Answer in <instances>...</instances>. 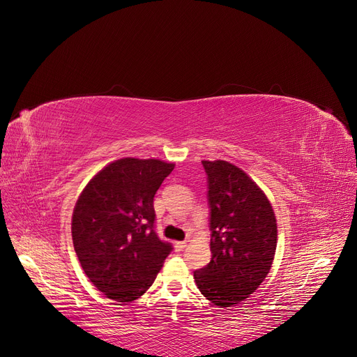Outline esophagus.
Returning a JSON list of instances; mask_svg holds the SVG:
<instances>
[{
  "instance_id": "esophagus-1",
  "label": "esophagus",
  "mask_w": 357,
  "mask_h": 357,
  "mask_svg": "<svg viewBox=\"0 0 357 357\" xmlns=\"http://www.w3.org/2000/svg\"><path fill=\"white\" fill-rule=\"evenodd\" d=\"M186 245H188V243H186V241H176V243H174L176 250H178V252H181L183 248H186Z\"/></svg>"
}]
</instances>
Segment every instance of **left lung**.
<instances>
[{"label": "left lung", "mask_w": 357, "mask_h": 357, "mask_svg": "<svg viewBox=\"0 0 357 357\" xmlns=\"http://www.w3.org/2000/svg\"><path fill=\"white\" fill-rule=\"evenodd\" d=\"M207 172L211 261L193 273L201 294L218 307L250 296L271 269L277 220L264 190L226 160H202Z\"/></svg>", "instance_id": "left-lung-1"}]
</instances>
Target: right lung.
Here are the masks:
<instances>
[{
  "mask_svg": "<svg viewBox=\"0 0 357 357\" xmlns=\"http://www.w3.org/2000/svg\"><path fill=\"white\" fill-rule=\"evenodd\" d=\"M174 164L117 159L96 174L75 202V255L93 286L117 302L146 294L172 245L155 232L153 198Z\"/></svg>",
  "mask_w": 357,
  "mask_h": 357,
  "instance_id": "right-lung-1",
  "label": "right lung"
}]
</instances>
